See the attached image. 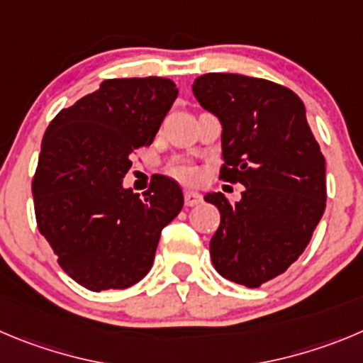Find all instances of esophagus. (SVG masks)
<instances>
[{
  "instance_id": "obj_1",
  "label": "esophagus",
  "mask_w": 363,
  "mask_h": 363,
  "mask_svg": "<svg viewBox=\"0 0 363 363\" xmlns=\"http://www.w3.org/2000/svg\"><path fill=\"white\" fill-rule=\"evenodd\" d=\"M184 202L188 208H193V206H199L202 202V195L199 191H193V189H186L184 191Z\"/></svg>"
}]
</instances>
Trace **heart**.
<instances>
[{
    "label": "heart",
    "instance_id": "1",
    "mask_svg": "<svg viewBox=\"0 0 363 363\" xmlns=\"http://www.w3.org/2000/svg\"><path fill=\"white\" fill-rule=\"evenodd\" d=\"M172 175L179 179V181L184 182H193L197 179V170L193 166L184 164V162H179V164L172 166Z\"/></svg>",
    "mask_w": 363,
    "mask_h": 363
}]
</instances>
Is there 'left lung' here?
I'll list each match as a JSON object with an SVG mask.
<instances>
[{
  "label": "left lung",
  "instance_id": "1",
  "mask_svg": "<svg viewBox=\"0 0 363 363\" xmlns=\"http://www.w3.org/2000/svg\"><path fill=\"white\" fill-rule=\"evenodd\" d=\"M193 94L222 123L220 179L245 186L235 204L208 193L220 211L209 243L225 279L258 289L283 274L310 243L326 208V161L289 87L235 73H208Z\"/></svg>",
  "mask_w": 363,
  "mask_h": 363
}]
</instances>
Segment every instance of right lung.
<instances>
[{
    "mask_svg": "<svg viewBox=\"0 0 363 363\" xmlns=\"http://www.w3.org/2000/svg\"><path fill=\"white\" fill-rule=\"evenodd\" d=\"M177 94L161 77L104 80L44 132L32 181L37 228L84 289L123 290L143 279L162 228L182 209V189L164 175L141 197L123 188L130 155L154 141Z\"/></svg>",
    "mask_w": 363,
    "mask_h": 363,
    "instance_id": "add662e5",
    "label": "right lung"
}]
</instances>
